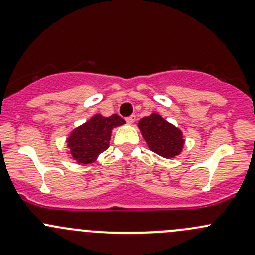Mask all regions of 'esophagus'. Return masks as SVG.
I'll return each mask as SVG.
<instances>
[{"label":"esophagus","mask_w":255,"mask_h":255,"mask_svg":"<svg viewBox=\"0 0 255 255\" xmlns=\"http://www.w3.org/2000/svg\"><path fill=\"white\" fill-rule=\"evenodd\" d=\"M134 121H135V115H132V116H129V117L126 118V122H127L128 125H132V123H134Z\"/></svg>","instance_id":"34e87169"}]
</instances>
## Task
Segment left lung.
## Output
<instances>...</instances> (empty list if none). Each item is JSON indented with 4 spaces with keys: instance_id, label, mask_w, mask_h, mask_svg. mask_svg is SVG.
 I'll list each match as a JSON object with an SVG mask.
<instances>
[{
    "instance_id": "8db88e82",
    "label": "left lung",
    "mask_w": 255,
    "mask_h": 255,
    "mask_svg": "<svg viewBox=\"0 0 255 255\" xmlns=\"http://www.w3.org/2000/svg\"><path fill=\"white\" fill-rule=\"evenodd\" d=\"M138 127L151 151L165 159L175 158L181 154L185 144L184 134L159 113L153 112L143 117L138 122Z\"/></svg>"
}]
</instances>
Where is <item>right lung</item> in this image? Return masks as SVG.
<instances>
[{
	"mask_svg": "<svg viewBox=\"0 0 255 255\" xmlns=\"http://www.w3.org/2000/svg\"><path fill=\"white\" fill-rule=\"evenodd\" d=\"M117 113L110 117L96 113L89 121L76 127L66 139L71 158L79 165L95 163L100 154L109 149L113 128L125 125Z\"/></svg>",
	"mask_w": 255,
	"mask_h": 255,
	"instance_id": "right-lung-1",
	"label": "right lung"
}]
</instances>
